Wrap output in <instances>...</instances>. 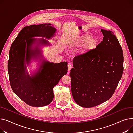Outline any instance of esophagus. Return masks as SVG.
<instances>
[{
  "mask_svg": "<svg viewBox=\"0 0 133 133\" xmlns=\"http://www.w3.org/2000/svg\"><path fill=\"white\" fill-rule=\"evenodd\" d=\"M72 68V66L71 64H68V71H70Z\"/></svg>",
  "mask_w": 133,
  "mask_h": 133,
  "instance_id": "34e87169",
  "label": "esophagus"
}]
</instances>
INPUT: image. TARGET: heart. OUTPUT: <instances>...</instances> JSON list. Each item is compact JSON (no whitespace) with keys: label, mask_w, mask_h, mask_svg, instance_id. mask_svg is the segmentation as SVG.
Masks as SVG:
<instances>
[{"label":"heart","mask_w":133,"mask_h":133,"mask_svg":"<svg viewBox=\"0 0 133 133\" xmlns=\"http://www.w3.org/2000/svg\"><path fill=\"white\" fill-rule=\"evenodd\" d=\"M86 44V48L87 49H91L93 48L96 45V40L92 38L90 36H85L79 40H77L76 43L72 45V46H76L79 45Z\"/></svg>","instance_id":"1"}]
</instances>
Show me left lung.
<instances>
[{
  "label": "left lung",
  "instance_id": "obj_1",
  "mask_svg": "<svg viewBox=\"0 0 133 133\" xmlns=\"http://www.w3.org/2000/svg\"><path fill=\"white\" fill-rule=\"evenodd\" d=\"M103 38L96 47L73 59L71 90L75 102L90 108L109 100L123 71L122 49L113 32L101 30Z\"/></svg>",
  "mask_w": 133,
  "mask_h": 133
}]
</instances>
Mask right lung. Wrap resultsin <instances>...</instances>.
<instances>
[{"label":"right lung","instance_id":"add662e5","mask_svg":"<svg viewBox=\"0 0 133 133\" xmlns=\"http://www.w3.org/2000/svg\"><path fill=\"white\" fill-rule=\"evenodd\" d=\"M55 31L56 29L51 24L26 26L11 45L8 61L10 85L13 92L30 106L43 107L50 104L53 100L54 87L62 76L67 74V62L54 64L45 61L40 67L41 69L40 68L32 77L26 74L25 61L28 64L31 57L39 53L37 48L35 49L36 51L31 48L37 40L32 38L42 37L50 39ZM39 40L40 44H49L45 39Z\"/></svg>","mask_w":133,"mask_h":133}]
</instances>
